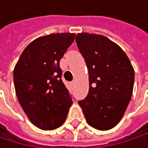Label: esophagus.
I'll return each mask as SVG.
<instances>
[{
	"label": "esophagus",
	"instance_id": "34e87169",
	"mask_svg": "<svg viewBox=\"0 0 148 148\" xmlns=\"http://www.w3.org/2000/svg\"><path fill=\"white\" fill-rule=\"evenodd\" d=\"M74 81H73V82H72V85H74Z\"/></svg>",
	"mask_w": 148,
	"mask_h": 148
}]
</instances>
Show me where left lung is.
Listing matches in <instances>:
<instances>
[{
	"label": "left lung",
	"mask_w": 148,
	"mask_h": 148,
	"mask_svg": "<svg viewBox=\"0 0 148 148\" xmlns=\"http://www.w3.org/2000/svg\"><path fill=\"white\" fill-rule=\"evenodd\" d=\"M89 74V92L79 104L87 123L113 129L123 118L133 94L134 70L122 48L108 38L86 32L75 38Z\"/></svg>",
	"instance_id": "left-lung-1"
}]
</instances>
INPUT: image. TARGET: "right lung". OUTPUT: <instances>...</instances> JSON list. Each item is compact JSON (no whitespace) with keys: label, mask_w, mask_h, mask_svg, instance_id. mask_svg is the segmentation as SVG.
<instances>
[{"label":"right lung","mask_w":148,"mask_h":148,"mask_svg":"<svg viewBox=\"0 0 148 148\" xmlns=\"http://www.w3.org/2000/svg\"><path fill=\"white\" fill-rule=\"evenodd\" d=\"M75 33H52L36 38L22 52L14 70L16 96L29 120L53 130L65 122L73 103L59 62Z\"/></svg>","instance_id":"right-lung-1"}]
</instances>
